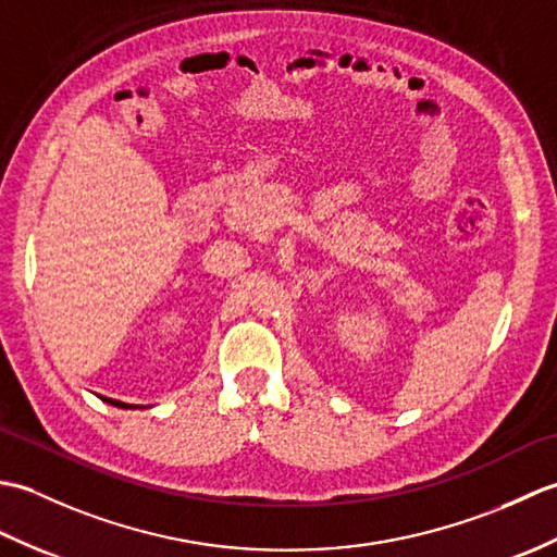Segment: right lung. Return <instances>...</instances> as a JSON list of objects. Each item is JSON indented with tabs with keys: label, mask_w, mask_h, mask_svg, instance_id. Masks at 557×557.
Returning <instances> with one entry per match:
<instances>
[{
	"label": "right lung",
	"mask_w": 557,
	"mask_h": 557,
	"mask_svg": "<svg viewBox=\"0 0 557 557\" xmlns=\"http://www.w3.org/2000/svg\"><path fill=\"white\" fill-rule=\"evenodd\" d=\"M104 401H108V405H112V407H120V409H136L134 405H126V401H120V399H110V397H102Z\"/></svg>",
	"instance_id": "right-lung-1"
}]
</instances>
